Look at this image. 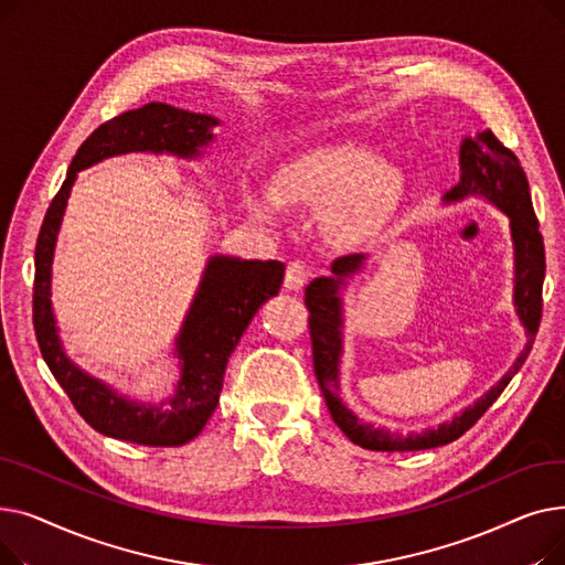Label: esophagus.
I'll list each match as a JSON object with an SVG mask.
<instances>
[{"mask_svg":"<svg viewBox=\"0 0 565 565\" xmlns=\"http://www.w3.org/2000/svg\"><path fill=\"white\" fill-rule=\"evenodd\" d=\"M311 277V267L302 260H292L286 267V277H284V286L286 290H302L305 284Z\"/></svg>","mask_w":565,"mask_h":565,"instance_id":"obj_1","label":"esophagus"}]
</instances>
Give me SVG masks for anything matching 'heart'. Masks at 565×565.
<instances>
[{
	"label": "heart",
	"mask_w": 565,
	"mask_h": 565,
	"mask_svg": "<svg viewBox=\"0 0 565 565\" xmlns=\"http://www.w3.org/2000/svg\"><path fill=\"white\" fill-rule=\"evenodd\" d=\"M403 175L350 141L324 143L290 160L273 181V199L284 207H324L322 224L339 245H360L390 222L401 199ZM258 217L273 213L263 196L247 192Z\"/></svg>",
	"instance_id": "1"
}]
</instances>
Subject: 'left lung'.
I'll use <instances>...</instances> for the list:
<instances>
[{"instance_id": "1", "label": "left lung", "mask_w": 565, "mask_h": 565, "mask_svg": "<svg viewBox=\"0 0 565 565\" xmlns=\"http://www.w3.org/2000/svg\"><path fill=\"white\" fill-rule=\"evenodd\" d=\"M467 196H483L494 203L503 215L511 220V237L515 249V288L513 305L526 330V345L515 364L509 369L494 387L481 396L460 417H454L437 428L424 433H390L362 424L339 398V362L343 352V305L341 286L345 277H352L364 263V254L341 256L332 263V277H318L307 286L305 305L309 309V334L313 348V371L320 392L332 419L348 435L350 441L371 451H424L444 447L477 424L486 409L507 390V384L522 369L526 354L536 339L543 316V279H545V245L539 231V220L533 213L526 173L511 148L503 146L492 130L477 132V137H465L460 146V181L444 194V201L454 203Z\"/></svg>"}]
</instances>
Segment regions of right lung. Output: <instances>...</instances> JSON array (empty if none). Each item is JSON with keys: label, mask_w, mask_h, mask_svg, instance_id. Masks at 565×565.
I'll use <instances>...</instances> for the list:
<instances>
[{"label": "right lung", "mask_w": 565, "mask_h": 565, "mask_svg": "<svg viewBox=\"0 0 565 565\" xmlns=\"http://www.w3.org/2000/svg\"><path fill=\"white\" fill-rule=\"evenodd\" d=\"M217 124L215 116L185 111L164 103H148L109 118L77 148L66 181L45 213L34 256L36 341L47 369L68 394L79 417L107 437L143 444V447H181L194 439L220 403L231 352L260 305L279 292L286 267L279 260L207 258L194 302L175 339V354L181 360V380L175 384V392L160 405L137 403L77 369L58 341L50 302V277L56 235L73 183L77 171L121 153L151 151L199 158L201 148L215 139L211 130Z\"/></svg>", "instance_id": "obj_1"}]
</instances>
